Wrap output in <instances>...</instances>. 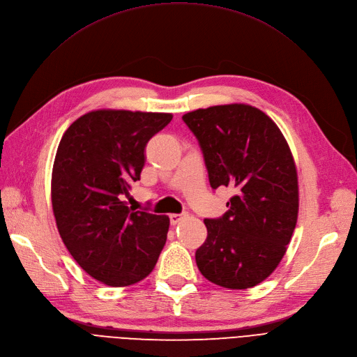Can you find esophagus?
<instances>
[{
	"instance_id": "34e87169",
	"label": "esophagus",
	"mask_w": 357,
	"mask_h": 357,
	"mask_svg": "<svg viewBox=\"0 0 357 357\" xmlns=\"http://www.w3.org/2000/svg\"><path fill=\"white\" fill-rule=\"evenodd\" d=\"M184 218H185V213H172L169 215V222H172V225H177Z\"/></svg>"
}]
</instances>
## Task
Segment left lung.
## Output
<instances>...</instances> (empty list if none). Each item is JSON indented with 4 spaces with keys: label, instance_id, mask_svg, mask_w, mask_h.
<instances>
[{
    "label": "left lung",
    "instance_id": "obj_1",
    "mask_svg": "<svg viewBox=\"0 0 357 357\" xmlns=\"http://www.w3.org/2000/svg\"><path fill=\"white\" fill-rule=\"evenodd\" d=\"M199 141L211 188H232L222 218L205 219L196 250L200 273L227 289L261 283L286 252L298 219V174L278 125L248 105L199 109L183 116Z\"/></svg>",
    "mask_w": 357,
    "mask_h": 357
}]
</instances>
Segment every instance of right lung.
<instances>
[{
  "label": "right lung",
  "mask_w": 357,
  "mask_h": 357,
  "mask_svg": "<svg viewBox=\"0 0 357 357\" xmlns=\"http://www.w3.org/2000/svg\"><path fill=\"white\" fill-rule=\"evenodd\" d=\"M169 113L94 110L68 128L52 169V208L65 247L84 271L109 286H129L155 267L169 219L123 200L141 178L148 141Z\"/></svg>",
  "instance_id": "right-lung-1"
}]
</instances>
